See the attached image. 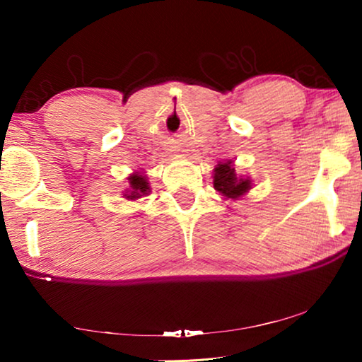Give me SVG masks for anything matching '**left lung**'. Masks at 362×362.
Instances as JSON below:
<instances>
[{"label":"left lung","mask_w":362,"mask_h":362,"mask_svg":"<svg viewBox=\"0 0 362 362\" xmlns=\"http://www.w3.org/2000/svg\"><path fill=\"white\" fill-rule=\"evenodd\" d=\"M214 187L227 197H239L250 187L249 180H242L235 176V170L232 168V161L217 165L214 170Z\"/></svg>","instance_id":"left-lung-1"}]
</instances>
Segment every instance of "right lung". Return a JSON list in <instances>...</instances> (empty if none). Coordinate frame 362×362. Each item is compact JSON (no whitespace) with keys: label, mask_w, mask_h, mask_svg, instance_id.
Here are the masks:
<instances>
[{"label":"right lung","mask_w":362,"mask_h":362,"mask_svg":"<svg viewBox=\"0 0 362 362\" xmlns=\"http://www.w3.org/2000/svg\"><path fill=\"white\" fill-rule=\"evenodd\" d=\"M128 180H130V189H132V191H128V194H125L128 199H138V197L148 194L150 187H148L145 176L133 175L128 177Z\"/></svg>","instance_id":"1"}]
</instances>
